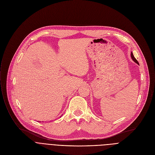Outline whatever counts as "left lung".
<instances>
[{"instance_id": "1", "label": "left lung", "mask_w": 155, "mask_h": 155, "mask_svg": "<svg viewBox=\"0 0 155 155\" xmlns=\"http://www.w3.org/2000/svg\"><path fill=\"white\" fill-rule=\"evenodd\" d=\"M131 58H132V59H133V60L135 62V63H136L137 64H139V63H138V61H137V60L134 58V55H133V53H131Z\"/></svg>"}]
</instances>
